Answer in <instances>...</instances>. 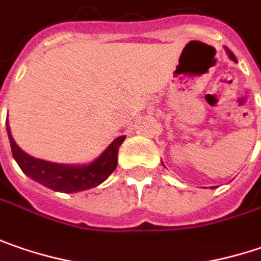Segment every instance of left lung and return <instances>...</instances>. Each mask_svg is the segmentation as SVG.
<instances>
[{
    "instance_id": "left-lung-1",
    "label": "left lung",
    "mask_w": 261,
    "mask_h": 261,
    "mask_svg": "<svg viewBox=\"0 0 261 261\" xmlns=\"http://www.w3.org/2000/svg\"><path fill=\"white\" fill-rule=\"evenodd\" d=\"M225 51H226V54H228V57H229V58H231V60H232L233 63H238V61H237V58H235V55H233L232 52L229 51V49H228V48H225ZM212 188H215V187H212Z\"/></svg>"
}]
</instances>
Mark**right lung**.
Here are the masks:
<instances>
[{
	"label": "right lung",
	"mask_w": 261,
	"mask_h": 261,
	"mask_svg": "<svg viewBox=\"0 0 261 261\" xmlns=\"http://www.w3.org/2000/svg\"><path fill=\"white\" fill-rule=\"evenodd\" d=\"M6 127L13 158L16 159L20 169L33 181L60 193L85 191L102 184L115 171L118 165V149L125 140V136L117 137L90 164H57L33 158L24 150H21L11 136L8 119Z\"/></svg>",
	"instance_id": "right-lung-1"
}]
</instances>
